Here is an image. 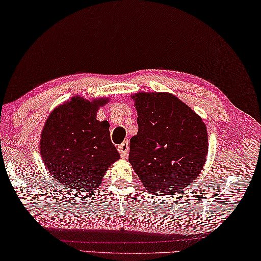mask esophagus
<instances>
[{
  "label": "esophagus",
  "instance_id": "34e87169",
  "mask_svg": "<svg viewBox=\"0 0 261 261\" xmlns=\"http://www.w3.org/2000/svg\"><path fill=\"white\" fill-rule=\"evenodd\" d=\"M118 151L120 152V156L122 159H127L128 153H129V142H128V141H125V142L119 144Z\"/></svg>",
  "mask_w": 261,
  "mask_h": 261
}]
</instances>
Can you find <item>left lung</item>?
Returning a JSON list of instances; mask_svg holds the SVG:
<instances>
[{
    "label": "left lung",
    "instance_id": "8db88e82",
    "mask_svg": "<svg viewBox=\"0 0 261 261\" xmlns=\"http://www.w3.org/2000/svg\"><path fill=\"white\" fill-rule=\"evenodd\" d=\"M138 134L130 139L128 161L149 193L171 195L189 187L208 153L206 123L170 92L132 95Z\"/></svg>",
    "mask_w": 261,
    "mask_h": 261
}]
</instances>
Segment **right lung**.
<instances>
[{"mask_svg": "<svg viewBox=\"0 0 261 261\" xmlns=\"http://www.w3.org/2000/svg\"><path fill=\"white\" fill-rule=\"evenodd\" d=\"M109 98L74 96L55 108L40 135L42 162L54 179L76 193L101 185L111 164L120 155L110 138V123L97 120Z\"/></svg>", "mask_w": 261, "mask_h": 261, "instance_id": "obj_1", "label": "right lung"}]
</instances>
